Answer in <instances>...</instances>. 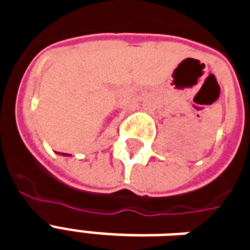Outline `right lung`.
<instances>
[{"mask_svg": "<svg viewBox=\"0 0 250 250\" xmlns=\"http://www.w3.org/2000/svg\"><path fill=\"white\" fill-rule=\"evenodd\" d=\"M62 155H68V154H62Z\"/></svg>", "mask_w": 250, "mask_h": 250, "instance_id": "1", "label": "right lung"}]
</instances>
